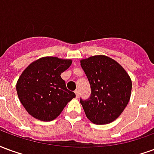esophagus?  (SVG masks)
Segmentation results:
<instances>
[{"label":"esophagus","instance_id":"obj_1","mask_svg":"<svg viewBox=\"0 0 154 154\" xmlns=\"http://www.w3.org/2000/svg\"><path fill=\"white\" fill-rule=\"evenodd\" d=\"M75 94H76V97H78V96H79V91L78 90L75 91Z\"/></svg>","mask_w":154,"mask_h":154}]
</instances>
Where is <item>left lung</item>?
I'll return each mask as SVG.
<instances>
[{
	"label": "left lung",
	"instance_id": "obj_1",
	"mask_svg": "<svg viewBox=\"0 0 154 154\" xmlns=\"http://www.w3.org/2000/svg\"><path fill=\"white\" fill-rule=\"evenodd\" d=\"M91 89L87 100H81L87 119L96 125H106L119 117L131 96L132 81L115 59L95 55L80 60Z\"/></svg>",
	"mask_w": 154,
	"mask_h": 154
}]
</instances>
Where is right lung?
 Instances as JSON below:
<instances>
[{
	"mask_svg": "<svg viewBox=\"0 0 154 154\" xmlns=\"http://www.w3.org/2000/svg\"><path fill=\"white\" fill-rule=\"evenodd\" d=\"M72 63V59L47 56L32 62L23 71L16 82V91L30 116L42 121H52L76 97L61 77Z\"/></svg>",
	"mask_w": 154,
	"mask_h": 154,
	"instance_id": "right-lung-1",
	"label": "right lung"
}]
</instances>
